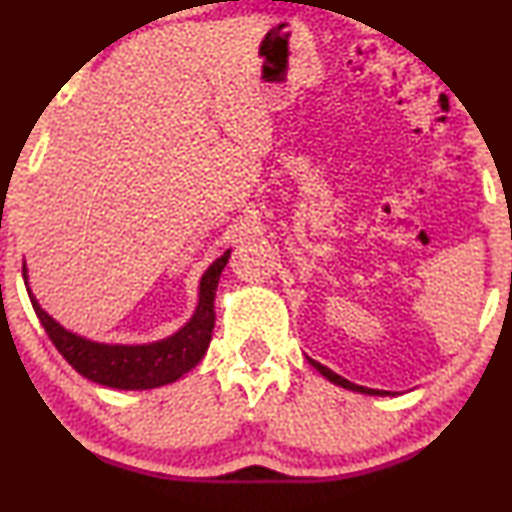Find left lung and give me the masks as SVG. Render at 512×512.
I'll use <instances>...</instances> for the list:
<instances>
[{"mask_svg": "<svg viewBox=\"0 0 512 512\" xmlns=\"http://www.w3.org/2000/svg\"><path fill=\"white\" fill-rule=\"evenodd\" d=\"M310 363H312L314 368L319 370L321 375L326 377V380H331L333 384H338V387H345V389H352V391H361V394H370V396H384V394H387V391H380V389H368V387H359V384H352L349 380H345V377L335 375L333 370H328L326 366H321V363H317V361H312V359H310Z\"/></svg>", "mask_w": 512, "mask_h": 512, "instance_id": "obj_1", "label": "left lung"}]
</instances>
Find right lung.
<instances>
[{
    "instance_id": "1",
    "label": "right lung",
    "mask_w": 512,
    "mask_h": 512,
    "mask_svg": "<svg viewBox=\"0 0 512 512\" xmlns=\"http://www.w3.org/2000/svg\"><path fill=\"white\" fill-rule=\"evenodd\" d=\"M230 251L209 265L200 282V303L193 319L172 338L151 345H100L69 333L41 310L30 293L32 307L55 349L65 356L76 373L111 389H153L179 380L205 356L214 328V296L221 270L226 268ZM23 277L25 265H23ZM27 284V282H25Z\"/></svg>"
}]
</instances>
